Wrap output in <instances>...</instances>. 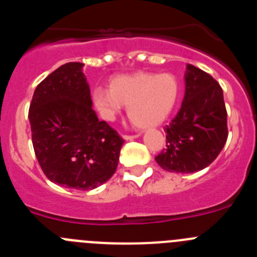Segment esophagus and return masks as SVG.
I'll return each mask as SVG.
<instances>
[{"instance_id":"1","label":"esophagus","mask_w":257,"mask_h":257,"mask_svg":"<svg viewBox=\"0 0 257 257\" xmlns=\"http://www.w3.org/2000/svg\"><path fill=\"white\" fill-rule=\"evenodd\" d=\"M140 135H142V133L134 134V135H127V134H124V135H123V139H124V140H133V139H136V138H139Z\"/></svg>"}]
</instances>
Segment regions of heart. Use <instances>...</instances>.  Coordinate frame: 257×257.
<instances>
[{"instance_id": "heart-1", "label": "heart", "mask_w": 257, "mask_h": 257, "mask_svg": "<svg viewBox=\"0 0 257 257\" xmlns=\"http://www.w3.org/2000/svg\"><path fill=\"white\" fill-rule=\"evenodd\" d=\"M179 96L178 79L172 74L139 73L117 76L109 88L92 91L95 108L106 121H113L127 106V115L135 126L149 128L162 123L172 112Z\"/></svg>"}]
</instances>
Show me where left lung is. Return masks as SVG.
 <instances>
[{"label":"left lung","mask_w":257,"mask_h":257,"mask_svg":"<svg viewBox=\"0 0 257 257\" xmlns=\"http://www.w3.org/2000/svg\"><path fill=\"white\" fill-rule=\"evenodd\" d=\"M222 88L210 74L188 64L185 95L176 117L165 127L166 148L157 163L170 172L190 174L216 160L228 139Z\"/></svg>","instance_id":"left-lung-1"}]
</instances>
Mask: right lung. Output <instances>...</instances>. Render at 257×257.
I'll list each match as a JSON object with an SVG mask.
<instances>
[{
	"label": "right lung",
	"instance_id": "obj_1",
	"mask_svg": "<svg viewBox=\"0 0 257 257\" xmlns=\"http://www.w3.org/2000/svg\"><path fill=\"white\" fill-rule=\"evenodd\" d=\"M82 63H67L36 87L29 106L32 143L46 178L90 190L117 170L124 140L92 109Z\"/></svg>",
	"mask_w": 257,
	"mask_h": 257
}]
</instances>
